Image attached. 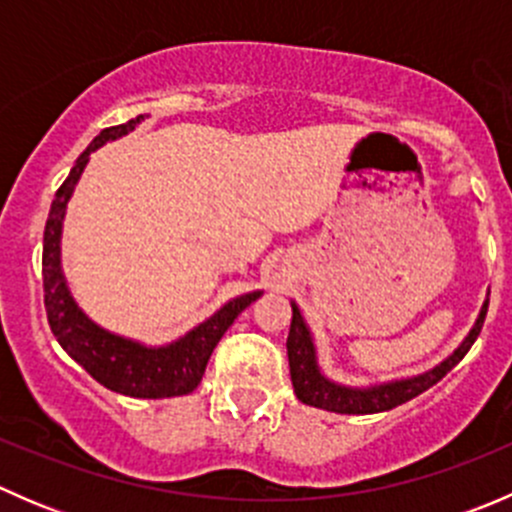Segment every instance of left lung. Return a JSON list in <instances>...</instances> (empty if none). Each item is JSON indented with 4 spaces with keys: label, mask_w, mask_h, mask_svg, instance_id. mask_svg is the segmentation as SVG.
<instances>
[{
    "label": "left lung",
    "mask_w": 512,
    "mask_h": 512,
    "mask_svg": "<svg viewBox=\"0 0 512 512\" xmlns=\"http://www.w3.org/2000/svg\"><path fill=\"white\" fill-rule=\"evenodd\" d=\"M485 314H488V302H485L483 309H480L476 327L471 329L466 342L448 356L443 364H438L436 369L426 371V374L421 376H414V379L374 386V389H347V386L334 384V381L324 379V376L319 374L312 334H309L297 304H292V324H289L287 356H289V376H292L294 394H297V399L302 401V404L317 406V409H324V411H334V414H379V411L396 409V406L406 404V401H411L414 396L423 394L426 389H431L433 384H438V381H441L443 376H446L448 371H451L453 366L468 354V349L473 347L480 329H483Z\"/></svg>",
    "instance_id": "obj_1"
}]
</instances>
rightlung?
I'll return each instance as SVG.
<instances>
[{
	"mask_svg": "<svg viewBox=\"0 0 512 512\" xmlns=\"http://www.w3.org/2000/svg\"><path fill=\"white\" fill-rule=\"evenodd\" d=\"M141 121L143 116H138L131 118L128 123H121V126L103 128L91 141V146L76 160L69 178L56 190L44 227L41 277H44V307L51 332L76 364L84 366L98 384L116 391V394L133 396V399H168V396L190 394L200 384L215 344L223 339V334L235 322L237 314L247 304L255 302L262 292L242 294V297L232 299L208 322L195 327L193 332L185 334L175 344L160 349H146L141 344L116 337V334L103 332L76 307L59 267V237L66 203H69L74 185L79 183L91 153L106 141L126 136Z\"/></svg>",
	"mask_w": 512,
	"mask_h": 512,
	"instance_id": "1",
	"label": "right lung"
}]
</instances>
